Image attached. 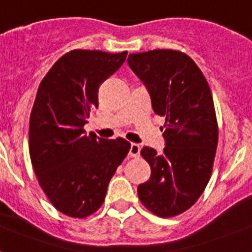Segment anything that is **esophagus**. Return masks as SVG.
I'll use <instances>...</instances> for the list:
<instances>
[{
    "label": "esophagus",
    "instance_id": "34e87169",
    "mask_svg": "<svg viewBox=\"0 0 252 252\" xmlns=\"http://www.w3.org/2000/svg\"><path fill=\"white\" fill-rule=\"evenodd\" d=\"M139 152H141V147H139L138 143H130V149H129L130 158H138Z\"/></svg>",
    "mask_w": 252,
    "mask_h": 252
}]
</instances>
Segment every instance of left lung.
<instances>
[{
	"instance_id": "left-lung-1",
	"label": "left lung",
	"mask_w": 252,
	"mask_h": 252,
	"mask_svg": "<svg viewBox=\"0 0 252 252\" xmlns=\"http://www.w3.org/2000/svg\"><path fill=\"white\" fill-rule=\"evenodd\" d=\"M128 64L147 87L154 111L165 118L164 152L141 150L151 177L138 186V197L158 217H175L197 201L213 172L218 122L210 87L181 51L130 54Z\"/></svg>"
}]
</instances>
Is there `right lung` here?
Wrapping results in <instances>:
<instances>
[{
  "instance_id": "right-lung-1",
  "label": "right lung",
  "mask_w": 252,
  "mask_h": 252,
  "mask_svg": "<svg viewBox=\"0 0 252 252\" xmlns=\"http://www.w3.org/2000/svg\"><path fill=\"white\" fill-rule=\"evenodd\" d=\"M126 51L73 50L38 87L29 120V152L38 183L60 213L87 218L101 208L110 179L129 152L124 138L83 129L98 106V87L126 61Z\"/></svg>"
}]
</instances>
